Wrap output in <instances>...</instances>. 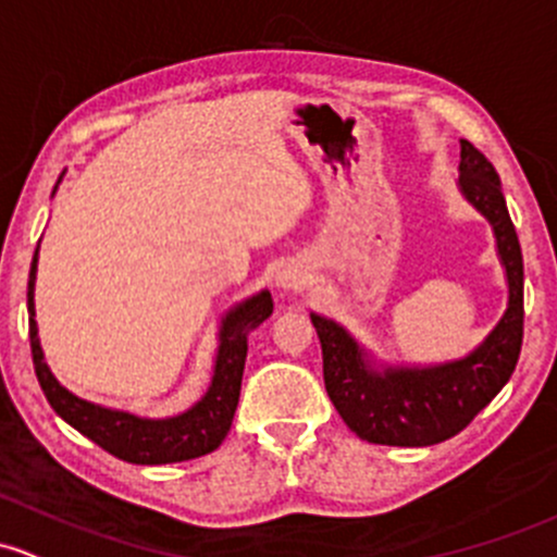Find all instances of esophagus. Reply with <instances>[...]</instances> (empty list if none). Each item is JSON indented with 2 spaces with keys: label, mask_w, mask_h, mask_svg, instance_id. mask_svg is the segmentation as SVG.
<instances>
[{
  "label": "esophagus",
  "mask_w": 557,
  "mask_h": 557,
  "mask_svg": "<svg viewBox=\"0 0 557 557\" xmlns=\"http://www.w3.org/2000/svg\"><path fill=\"white\" fill-rule=\"evenodd\" d=\"M309 283V274L298 267H288L280 272V288L283 290H301Z\"/></svg>",
  "instance_id": "obj_1"
}]
</instances>
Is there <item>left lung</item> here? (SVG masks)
Masks as SVG:
<instances>
[{
    "label": "left lung",
    "mask_w": 557,
    "mask_h": 557,
    "mask_svg": "<svg viewBox=\"0 0 557 557\" xmlns=\"http://www.w3.org/2000/svg\"><path fill=\"white\" fill-rule=\"evenodd\" d=\"M459 186L496 234L510 304L491 336L465 360L435 368L373 371L357 342L333 320L312 314L323 347V379L338 417L379 446H435L459 435L510 382L523 344V253L507 213L499 173L483 151L461 140Z\"/></svg>",
    "instance_id": "obj_1"
}]
</instances>
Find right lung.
Returning <instances> with one entry per match:
<instances>
[{"label":"right lung","instance_id":"add662e5","mask_svg":"<svg viewBox=\"0 0 557 557\" xmlns=\"http://www.w3.org/2000/svg\"><path fill=\"white\" fill-rule=\"evenodd\" d=\"M37 253L39 248L34 250L32 272H28V338H32L34 371H37L39 386H42L52 411L82 435L90 437L96 446L109 450L116 459L131 461V465H171V461L197 459V456L219 448L230 432L234 411H237L245 355H248V331H253L272 314L274 304L269 290H261L243 301L224 318L213 382L195 408L173 419H138L133 413L111 411V408L82 400L63 389L50 373L37 338V320H34Z\"/></svg>","mask_w":557,"mask_h":557}]
</instances>
